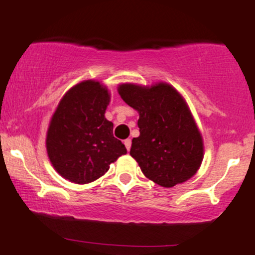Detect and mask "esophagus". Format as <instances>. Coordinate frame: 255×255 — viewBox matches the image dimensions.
<instances>
[{
	"instance_id": "1",
	"label": "esophagus",
	"mask_w": 255,
	"mask_h": 255,
	"mask_svg": "<svg viewBox=\"0 0 255 255\" xmlns=\"http://www.w3.org/2000/svg\"><path fill=\"white\" fill-rule=\"evenodd\" d=\"M125 146L127 148V151L130 150V146H131V140L130 139H126L125 140Z\"/></svg>"
}]
</instances>
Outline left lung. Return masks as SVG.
Returning a JSON list of instances; mask_svg holds the SVG:
<instances>
[{
    "mask_svg": "<svg viewBox=\"0 0 255 255\" xmlns=\"http://www.w3.org/2000/svg\"><path fill=\"white\" fill-rule=\"evenodd\" d=\"M121 98L139 113L140 135L130 156L147 178L170 188L194 176L204 158L203 137L182 96L171 85L122 84Z\"/></svg>",
    "mask_w": 255,
    "mask_h": 255,
    "instance_id": "obj_1",
    "label": "left lung"
}]
</instances>
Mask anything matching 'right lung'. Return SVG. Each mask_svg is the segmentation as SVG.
I'll list each match as a JSON object with an SVG mask.
<instances>
[{
    "mask_svg": "<svg viewBox=\"0 0 255 255\" xmlns=\"http://www.w3.org/2000/svg\"><path fill=\"white\" fill-rule=\"evenodd\" d=\"M109 91L99 81L85 80L67 91L46 133L49 159L61 176L84 184L96 181L127 153L105 119Z\"/></svg>",
    "mask_w": 255,
    "mask_h": 255,
    "instance_id": "1",
    "label": "right lung"
}]
</instances>
